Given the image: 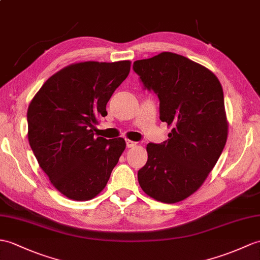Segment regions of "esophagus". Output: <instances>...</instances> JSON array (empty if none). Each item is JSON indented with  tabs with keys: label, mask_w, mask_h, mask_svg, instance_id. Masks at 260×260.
I'll use <instances>...</instances> for the list:
<instances>
[{
	"label": "esophagus",
	"mask_w": 260,
	"mask_h": 260,
	"mask_svg": "<svg viewBox=\"0 0 260 260\" xmlns=\"http://www.w3.org/2000/svg\"><path fill=\"white\" fill-rule=\"evenodd\" d=\"M137 145V143L136 142H133V141H131V140H127L126 141V146H127L128 148H131V147H134V146H136Z\"/></svg>",
	"instance_id": "1"
}]
</instances>
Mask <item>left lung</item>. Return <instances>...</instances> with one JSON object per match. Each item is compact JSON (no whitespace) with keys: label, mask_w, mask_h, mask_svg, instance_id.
I'll list each match as a JSON object with an SVG mask.
<instances>
[{"label":"left lung","mask_w":260,"mask_h":260,"mask_svg":"<svg viewBox=\"0 0 260 260\" xmlns=\"http://www.w3.org/2000/svg\"><path fill=\"white\" fill-rule=\"evenodd\" d=\"M133 70L158 96L159 118L173 127L164 143L147 144L148 159L138 171V183L158 202L184 201L203 185L225 147L221 84L205 66L172 52L138 59Z\"/></svg>","instance_id":"1"}]
</instances>
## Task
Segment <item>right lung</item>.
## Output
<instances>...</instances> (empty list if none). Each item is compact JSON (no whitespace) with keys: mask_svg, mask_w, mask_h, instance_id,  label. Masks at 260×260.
I'll return each instance as SVG.
<instances>
[{"mask_svg":"<svg viewBox=\"0 0 260 260\" xmlns=\"http://www.w3.org/2000/svg\"><path fill=\"white\" fill-rule=\"evenodd\" d=\"M129 70V61L71 64L48 78L29 103V146L52 185L70 199L98 196L124 152V138L106 140L93 132Z\"/></svg>","mask_w":260,"mask_h":260,"instance_id":"1","label":"right lung"}]
</instances>
